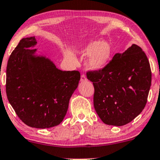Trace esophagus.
<instances>
[{
  "mask_svg": "<svg viewBox=\"0 0 160 160\" xmlns=\"http://www.w3.org/2000/svg\"><path fill=\"white\" fill-rule=\"evenodd\" d=\"M87 81V78H86L85 75L84 74H82V76H81V82H84Z\"/></svg>",
  "mask_w": 160,
  "mask_h": 160,
  "instance_id": "34e87169",
  "label": "esophagus"
}]
</instances>
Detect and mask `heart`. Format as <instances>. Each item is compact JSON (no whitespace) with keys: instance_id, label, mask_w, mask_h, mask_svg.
Returning a JSON list of instances; mask_svg holds the SVG:
<instances>
[{"instance_id":"heart-1","label":"heart","mask_w":160,"mask_h":160,"mask_svg":"<svg viewBox=\"0 0 160 160\" xmlns=\"http://www.w3.org/2000/svg\"><path fill=\"white\" fill-rule=\"evenodd\" d=\"M83 56H88L86 67L91 70H99L109 63L112 57V48L108 42L100 40L91 41L80 50ZM66 58L69 61L75 62L76 57L71 51L66 52Z\"/></svg>"}]
</instances>
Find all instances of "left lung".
Masks as SVG:
<instances>
[{
	"instance_id": "obj_1",
	"label": "left lung",
	"mask_w": 160,
	"mask_h": 160,
	"mask_svg": "<svg viewBox=\"0 0 160 160\" xmlns=\"http://www.w3.org/2000/svg\"><path fill=\"white\" fill-rule=\"evenodd\" d=\"M87 78L94 87L96 112L106 124H127L145 107L151 70L145 53L136 44L115 54L103 69L88 72Z\"/></svg>"
}]
</instances>
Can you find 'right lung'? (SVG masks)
<instances>
[{
	"label": "right lung",
	"mask_w": 160,
	"mask_h": 160,
	"mask_svg": "<svg viewBox=\"0 0 160 160\" xmlns=\"http://www.w3.org/2000/svg\"><path fill=\"white\" fill-rule=\"evenodd\" d=\"M35 37L23 38L9 56L6 92L26 125L50 128L61 123L80 80L78 71H62L46 56L37 55Z\"/></svg>",
	"instance_id": "obj_1"
}]
</instances>
